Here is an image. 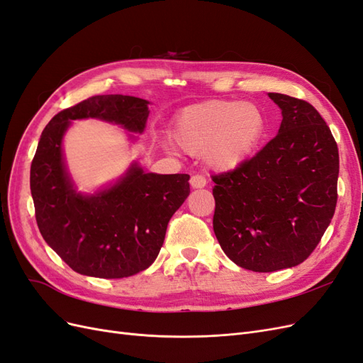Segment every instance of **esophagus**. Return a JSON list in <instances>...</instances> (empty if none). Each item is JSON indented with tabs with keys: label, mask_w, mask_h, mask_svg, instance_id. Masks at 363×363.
Masks as SVG:
<instances>
[{
	"label": "esophagus",
	"mask_w": 363,
	"mask_h": 363,
	"mask_svg": "<svg viewBox=\"0 0 363 363\" xmlns=\"http://www.w3.org/2000/svg\"><path fill=\"white\" fill-rule=\"evenodd\" d=\"M207 184V180L204 175L201 174H194L191 177V186L194 189H200V188H204V186Z\"/></svg>",
	"instance_id": "esophagus-1"
}]
</instances>
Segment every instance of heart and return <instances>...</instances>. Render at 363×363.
I'll return each instance as SVG.
<instances>
[{"instance_id": "obj_1", "label": "heart", "mask_w": 363, "mask_h": 363, "mask_svg": "<svg viewBox=\"0 0 363 363\" xmlns=\"http://www.w3.org/2000/svg\"><path fill=\"white\" fill-rule=\"evenodd\" d=\"M267 133V116L252 103L212 100L182 108L172 135L179 147L203 155L219 169H232L251 157Z\"/></svg>"}]
</instances>
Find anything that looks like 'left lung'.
I'll use <instances>...</instances> for the list:
<instances>
[{"label":"left lung","instance_id":"8db88e82","mask_svg":"<svg viewBox=\"0 0 363 363\" xmlns=\"http://www.w3.org/2000/svg\"><path fill=\"white\" fill-rule=\"evenodd\" d=\"M279 135L235 169L213 174V232L236 265L272 272L300 265L320 244L337 201L339 152L316 108L268 94Z\"/></svg>","mask_w":363,"mask_h":363}]
</instances>
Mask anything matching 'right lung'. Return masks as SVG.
Listing matches in <instances>:
<instances>
[{
  "instance_id": "right-lung-1",
  "label": "right lung",
  "mask_w": 363,
  "mask_h": 363,
  "mask_svg": "<svg viewBox=\"0 0 363 363\" xmlns=\"http://www.w3.org/2000/svg\"><path fill=\"white\" fill-rule=\"evenodd\" d=\"M148 101L128 95H95L63 108L43 128L31 162L30 189L39 232L75 272L124 279L147 269L163 245L171 216L188 199V174H145L133 164L111 189L77 194L62 159L69 121L100 118L144 131Z\"/></svg>"
}]
</instances>
